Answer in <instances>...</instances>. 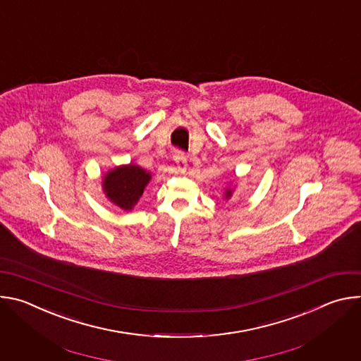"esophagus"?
Returning <instances> with one entry per match:
<instances>
[{
  "label": "esophagus",
  "instance_id": "1",
  "mask_svg": "<svg viewBox=\"0 0 361 361\" xmlns=\"http://www.w3.org/2000/svg\"><path fill=\"white\" fill-rule=\"evenodd\" d=\"M174 163H176V167L178 169V171L184 173L187 170V157H185V154L181 152V151H176V154H174Z\"/></svg>",
  "mask_w": 361,
  "mask_h": 361
}]
</instances>
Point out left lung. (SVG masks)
<instances>
[{
  "mask_svg": "<svg viewBox=\"0 0 361 361\" xmlns=\"http://www.w3.org/2000/svg\"><path fill=\"white\" fill-rule=\"evenodd\" d=\"M233 187H227L226 190H224V200H230L231 198V195H233Z\"/></svg>",
  "mask_w": 361,
  "mask_h": 361,
  "instance_id": "left-lung-1",
  "label": "left lung"
}]
</instances>
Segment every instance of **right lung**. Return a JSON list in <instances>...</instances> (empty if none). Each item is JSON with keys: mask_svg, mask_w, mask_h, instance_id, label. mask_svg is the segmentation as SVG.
I'll use <instances>...</instances> for the list:
<instances>
[{"mask_svg": "<svg viewBox=\"0 0 361 361\" xmlns=\"http://www.w3.org/2000/svg\"><path fill=\"white\" fill-rule=\"evenodd\" d=\"M151 173L137 164H123L102 176V191L116 207L131 212L151 180Z\"/></svg>", "mask_w": 361, "mask_h": 361, "instance_id": "add662e5", "label": "right lung"}]
</instances>
